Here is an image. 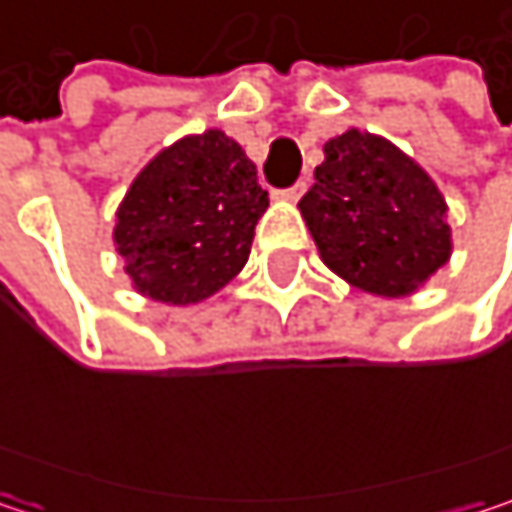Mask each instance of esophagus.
Listing matches in <instances>:
<instances>
[{
    "instance_id": "esophagus-1",
    "label": "esophagus",
    "mask_w": 512,
    "mask_h": 512,
    "mask_svg": "<svg viewBox=\"0 0 512 512\" xmlns=\"http://www.w3.org/2000/svg\"><path fill=\"white\" fill-rule=\"evenodd\" d=\"M275 195H278V198H284V201H299V198L305 195V180H296L293 186H287V189H278Z\"/></svg>"
}]
</instances>
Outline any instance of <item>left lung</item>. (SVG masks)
<instances>
[{
    "mask_svg": "<svg viewBox=\"0 0 512 512\" xmlns=\"http://www.w3.org/2000/svg\"><path fill=\"white\" fill-rule=\"evenodd\" d=\"M323 151L299 210L326 266L376 296L418 290L451 255L448 207L436 183L370 133L347 130Z\"/></svg>",
    "mask_w": 512,
    "mask_h": 512,
    "instance_id": "1",
    "label": "left lung"
}]
</instances>
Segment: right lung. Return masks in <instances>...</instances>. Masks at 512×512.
Returning a JSON list of instances; mask_svg holds the SVG:
<instances>
[{
  "instance_id": "obj_1",
  "label": "right lung",
  "mask_w": 512,
  "mask_h": 512,
  "mask_svg": "<svg viewBox=\"0 0 512 512\" xmlns=\"http://www.w3.org/2000/svg\"><path fill=\"white\" fill-rule=\"evenodd\" d=\"M266 207L255 162L234 139L186 136L133 180L118 207V255L139 293L201 302L246 266Z\"/></svg>"
}]
</instances>
